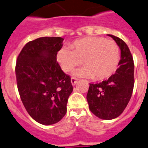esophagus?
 <instances>
[{
    "label": "esophagus",
    "instance_id": "34e87169",
    "mask_svg": "<svg viewBox=\"0 0 148 148\" xmlns=\"http://www.w3.org/2000/svg\"><path fill=\"white\" fill-rule=\"evenodd\" d=\"M77 79H76V78H74V77H72L71 78V84L73 86L74 85H76L77 84Z\"/></svg>",
    "mask_w": 148,
    "mask_h": 148
}]
</instances>
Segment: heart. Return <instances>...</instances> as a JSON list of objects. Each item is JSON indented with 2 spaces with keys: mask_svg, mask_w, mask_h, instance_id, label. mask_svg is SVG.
I'll return each mask as SVG.
<instances>
[{
  "mask_svg": "<svg viewBox=\"0 0 148 148\" xmlns=\"http://www.w3.org/2000/svg\"><path fill=\"white\" fill-rule=\"evenodd\" d=\"M71 49L62 48L58 52L57 60L63 71L69 72L84 61L86 67L75 71L78 77L108 79L116 71L120 60L118 45L112 40L101 37H86L71 43Z\"/></svg>",
  "mask_w": 148,
  "mask_h": 148,
  "instance_id": "heart-1",
  "label": "heart"
}]
</instances>
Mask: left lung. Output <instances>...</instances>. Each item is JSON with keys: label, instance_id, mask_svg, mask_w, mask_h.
Listing matches in <instances>:
<instances>
[{"label": "left lung", "instance_id": "left-lung-1", "mask_svg": "<svg viewBox=\"0 0 148 148\" xmlns=\"http://www.w3.org/2000/svg\"><path fill=\"white\" fill-rule=\"evenodd\" d=\"M120 49L119 68L115 74L99 84H89L86 99L91 112L102 120H112L123 112L131 99L134 87V62L126 43L108 34Z\"/></svg>", "mask_w": 148, "mask_h": 148}]
</instances>
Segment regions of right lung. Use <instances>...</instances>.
<instances>
[{
  "mask_svg": "<svg viewBox=\"0 0 148 148\" xmlns=\"http://www.w3.org/2000/svg\"><path fill=\"white\" fill-rule=\"evenodd\" d=\"M63 38L43 37L27 43L18 56L16 77L21 100L35 121L52 125L67 112L73 91L70 76L56 61Z\"/></svg>",
  "mask_w": 148,
  "mask_h": 148,
  "instance_id": "add662e5",
  "label": "right lung"
}]
</instances>
